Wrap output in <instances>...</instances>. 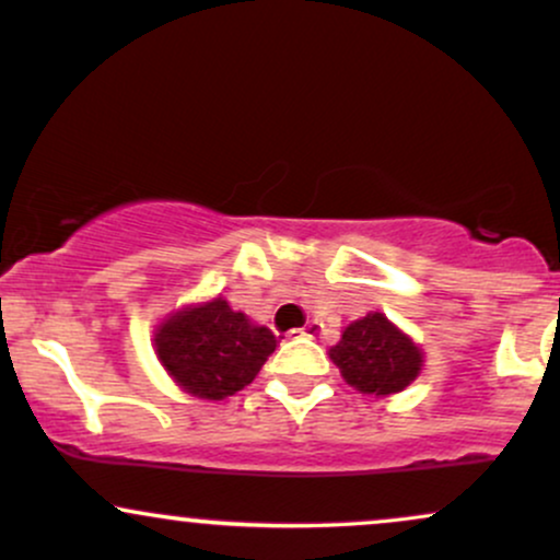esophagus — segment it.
<instances>
[{"instance_id": "obj_1", "label": "esophagus", "mask_w": 560, "mask_h": 560, "mask_svg": "<svg viewBox=\"0 0 560 560\" xmlns=\"http://www.w3.org/2000/svg\"><path fill=\"white\" fill-rule=\"evenodd\" d=\"M294 334H298V337H305V339H316V337H320V324L318 320H307V324Z\"/></svg>"}]
</instances>
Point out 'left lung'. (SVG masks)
<instances>
[{
  "label": "left lung",
  "mask_w": 560,
  "mask_h": 560,
  "mask_svg": "<svg viewBox=\"0 0 560 560\" xmlns=\"http://www.w3.org/2000/svg\"><path fill=\"white\" fill-rule=\"evenodd\" d=\"M345 382L365 395H392L419 376L421 352L382 313L350 324L329 350Z\"/></svg>",
  "instance_id": "8db88e82"
}]
</instances>
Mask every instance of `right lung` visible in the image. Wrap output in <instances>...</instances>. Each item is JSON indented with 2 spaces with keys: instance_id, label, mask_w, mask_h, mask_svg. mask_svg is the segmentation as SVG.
I'll return each instance as SVG.
<instances>
[{
  "instance_id": "obj_1",
  "label": "right lung",
  "mask_w": 560,
  "mask_h": 560,
  "mask_svg": "<svg viewBox=\"0 0 560 560\" xmlns=\"http://www.w3.org/2000/svg\"><path fill=\"white\" fill-rule=\"evenodd\" d=\"M155 347L160 361L186 392L223 400L258 376L276 350V337L218 298L171 316L158 329Z\"/></svg>"
}]
</instances>
